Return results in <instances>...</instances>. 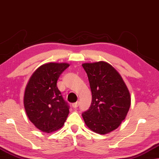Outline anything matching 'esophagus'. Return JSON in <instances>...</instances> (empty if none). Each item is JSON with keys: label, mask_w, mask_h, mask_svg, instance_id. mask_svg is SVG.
Instances as JSON below:
<instances>
[{"label": "esophagus", "mask_w": 159, "mask_h": 159, "mask_svg": "<svg viewBox=\"0 0 159 159\" xmlns=\"http://www.w3.org/2000/svg\"><path fill=\"white\" fill-rule=\"evenodd\" d=\"M79 102H76L73 103V104H72V106H73V108H77V107H79Z\"/></svg>", "instance_id": "obj_1"}]
</instances>
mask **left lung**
I'll use <instances>...</instances> for the list:
<instances>
[{"mask_svg":"<svg viewBox=\"0 0 159 159\" xmlns=\"http://www.w3.org/2000/svg\"><path fill=\"white\" fill-rule=\"evenodd\" d=\"M92 93L88 110L82 114L87 127L104 135L117 129L125 119L131 104L130 94L120 73L104 61L84 63Z\"/></svg>","mask_w":159,"mask_h":159,"instance_id":"1","label":"left lung"}]
</instances>
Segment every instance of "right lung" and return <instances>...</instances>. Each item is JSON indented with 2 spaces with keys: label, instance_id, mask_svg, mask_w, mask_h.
Returning <instances> with one entry per match:
<instances>
[{
  "label": "right lung",
  "instance_id": "add662e5",
  "mask_svg": "<svg viewBox=\"0 0 159 159\" xmlns=\"http://www.w3.org/2000/svg\"><path fill=\"white\" fill-rule=\"evenodd\" d=\"M68 63L50 62L34 71L26 85L24 104L29 119L44 133L63 126L69 114V106L57 89V81Z\"/></svg>",
  "mask_w": 159,
  "mask_h": 159
}]
</instances>
